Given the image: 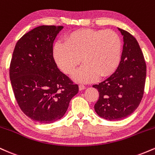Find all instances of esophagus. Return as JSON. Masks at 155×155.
<instances>
[{"mask_svg": "<svg viewBox=\"0 0 155 155\" xmlns=\"http://www.w3.org/2000/svg\"><path fill=\"white\" fill-rule=\"evenodd\" d=\"M85 88H86V87H85V86H84V85L80 84L79 86V90H84Z\"/></svg>", "mask_w": 155, "mask_h": 155, "instance_id": "obj_1", "label": "esophagus"}]
</instances>
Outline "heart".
<instances>
[{"mask_svg":"<svg viewBox=\"0 0 155 155\" xmlns=\"http://www.w3.org/2000/svg\"><path fill=\"white\" fill-rule=\"evenodd\" d=\"M121 49L120 38L114 31L81 29L67 35L65 42H57L53 54L60 68L68 75L82 59L84 63L75 73L74 79L88 83L114 71L120 63Z\"/></svg>","mask_w":155,"mask_h":155,"instance_id":"heart-1","label":"heart"}]
</instances>
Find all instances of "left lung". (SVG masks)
I'll return each mask as SVG.
<instances>
[{"label": "left lung", "instance_id": "8db88e82", "mask_svg": "<svg viewBox=\"0 0 155 155\" xmlns=\"http://www.w3.org/2000/svg\"><path fill=\"white\" fill-rule=\"evenodd\" d=\"M123 35V49L115 72L98 84L99 98L95 104L98 116L107 120H120L130 115L139 106L144 92L147 65L139 44L127 31L118 28Z\"/></svg>", "mask_w": 155, "mask_h": 155}]
</instances>
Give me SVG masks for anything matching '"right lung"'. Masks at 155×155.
Here are the masks:
<instances>
[{"label":"right lung","instance_id":"obj_1","mask_svg":"<svg viewBox=\"0 0 155 155\" xmlns=\"http://www.w3.org/2000/svg\"><path fill=\"white\" fill-rule=\"evenodd\" d=\"M63 28L41 25L25 33L11 60L9 76L17 104L26 116L40 123L60 120L79 92L53 58V43Z\"/></svg>","mask_w":155,"mask_h":155}]
</instances>
